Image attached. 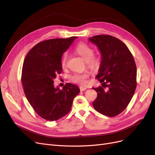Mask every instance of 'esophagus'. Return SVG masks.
<instances>
[{"label": "esophagus", "mask_w": 155, "mask_h": 155, "mask_svg": "<svg viewBox=\"0 0 155 155\" xmlns=\"http://www.w3.org/2000/svg\"><path fill=\"white\" fill-rule=\"evenodd\" d=\"M79 89H80V91L81 92H83L84 91H85L86 89H87V88L86 87H79Z\"/></svg>", "instance_id": "obj_1"}]
</instances>
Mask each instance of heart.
<instances>
[{
    "mask_svg": "<svg viewBox=\"0 0 155 155\" xmlns=\"http://www.w3.org/2000/svg\"><path fill=\"white\" fill-rule=\"evenodd\" d=\"M75 51L88 63V67L91 69L96 70L100 67L101 64L100 59L94 57V50L91 46L85 43H80L75 48ZM67 58V54H64L61 60V64L63 67L66 66ZM88 76V74L86 72L75 73L70 76V80L74 83L80 84V85H85L87 83V79Z\"/></svg>",
    "mask_w": 155,
    "mask_h": 155,
    "instance_id": "1",
    "label": "heart"
}]
</instances>
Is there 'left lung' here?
I'll return each mask as SVG.
<instances>
[{"mask_svg":"<svg viewBox=\"0 0 155 155\" xmlns=\"http://www.w3.org/2000/svg\"><path fill=\"white\" fill-rule=\"evenodd\" d=\"M88 40L97 46L101 54L96 78L103 87L93 88L97 94L93 107L102 114L116 116L126 109L137 88L134 58L127 46L115 37L98 35Z\"/></svg>","mask_w":155,"mask_h":155,"instance_id":"8db88e82","label":"left lung"}]
</instances>
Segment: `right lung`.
<instances>
[{
    "label": "right lung",
    "mask_w": 155,
    "mask_h": 155,
    "mask_svg": "<svg viewBox=\"0 0 155 155\" xmlns=\"http://www.w3.org/2000/svg\"><path fill=\"white\" fill-rule=\"evenodd\" d=\"M77 37L41 41L27 54L21 81L28 101L36 113L48 121L67 114L73 100L80 92L78 86L64 85L62 90L54 86V79L63 71V54Z\"/></svg>",
    "instance_id": "obj_1"
}]
</instances>
